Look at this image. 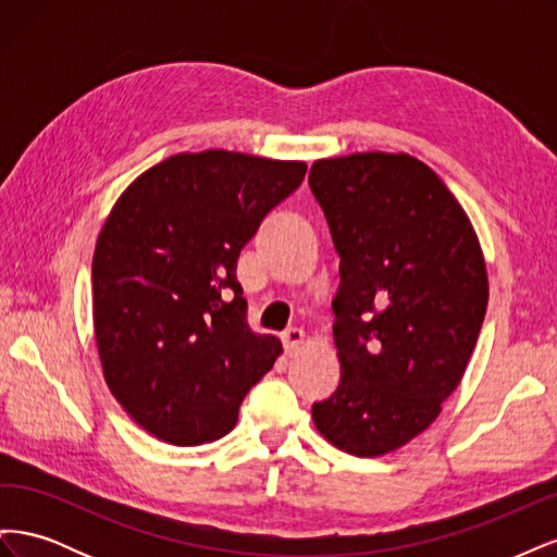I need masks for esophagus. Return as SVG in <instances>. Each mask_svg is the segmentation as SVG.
<instances>
[{
	"instance_id": "esophagus-1",
	"label": "esophagus",
	"mask_w": 557,
	"mask_h": 557,
	"mask_svg": "<svg viewBox=\"0 0 557 557\" xmlns=\"http://www.w3.org/2000/svg\"><path fill=\"white\" fill-rule=\"evenodd\" d=\"M281 342H283L285 352H288V356H293V352H297V350H299L301 342H305V332H301L299 327L285 330V332L281 334Z\"/></svg>"
}]
</instances>
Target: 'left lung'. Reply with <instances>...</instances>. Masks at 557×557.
Returning <instances> with one entry per match:
<instances>
[{"label": "left lung", "mask_w": 557, "mask_h": 557, "mask_svg": "<svg viewBox=\"0 0 557 557\" xmlns=\"http://www.w3.org/2000/svg\"><path fill=\"white\" fill-rule=\"evenodd\" d=\"M309 185L342 258V379L311 416L336 448L379 458L428 430L460 385L487 307L483 250L460 201L407 153L315 160Z\"/></svg>", "instance_id": "8db88e82"}]
</instances>
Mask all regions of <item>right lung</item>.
<instances>
[{"instance_id":"obj_1","label":"right lung","mask_w":557,"mask_h":557,"mask_svg":"<svg viewBox=\"0 0 557 557\" xmlns=\"http://www.w3.org/2000/svg\"><path fill=\"white\" fill-rule=\"evenodd\" d=\"M305 174L297 160L178 153L113 205L92 258L97 352L113 397L158 440H221L281 356L246 323L237 260Z\"/></svg>"}]
</instances>
